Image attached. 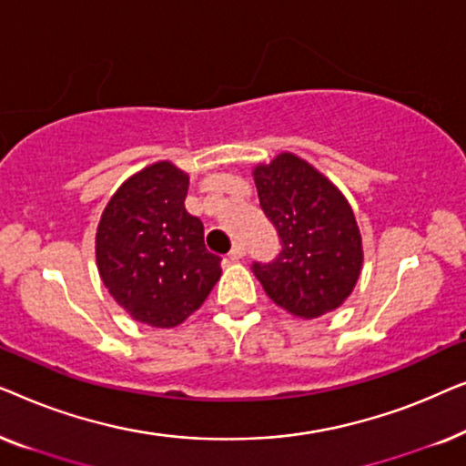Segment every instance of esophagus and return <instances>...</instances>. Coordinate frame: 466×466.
Listing matches in <instances>:
<instances>
[{"label":"esophagus","mask_w":466,"mask_h":466,"mask_svg":"<svg viewBox=\"0 0 466 466\" xmlns=\"http://www.w3.org/2000/svg\"><path fill=\"white\" fill-rule=\"evenodd\" d=\"M244 254H246L244 244H235L231 248V252H228V258H231V260H241V258H244Z\"/></svg>","instance_id":"obj_1"}]
</instances>
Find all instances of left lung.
<instances>
[{
	"label": "left lung",
	"mask_w": 466,
	"mask_h": 466,
	"mask_svg": "<svg viewBox=\"0 0 466 466\" xmlns=\"http://www.w3.org/2000/svg\"><path fill=\"white\" fill-rule=\"evenodd\" d=\"M258 201L276 227L282 250L271 263H252L269 299L292 316L333 311L354 290L362 239L346 197L329 177L290 152L254 167Z\"/></svg>",
	"instance_id": "left-lung-1"
}]
</instances>
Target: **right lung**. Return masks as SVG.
Returning a JSON list of instances; mask_svg holds the SVG:
<instances>
[{"instance_id":"1","label":"right lung","mask_w":466,"mask_h":466,"mask_svg":"<svg viewBox=\"0 0 466 466\" xmlns=\"http://www.w3.org/2000/svg\"><path fill=\"white\" fill-rule=\"evenodd\" d=\"M188 174L158 161L123 182L101 214L95 254L106 289L133 320L182 324L220 279L203 222L184 208Z\"/></svg>"}]
</instances>
